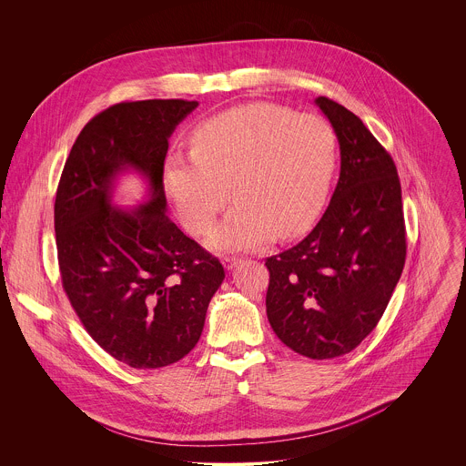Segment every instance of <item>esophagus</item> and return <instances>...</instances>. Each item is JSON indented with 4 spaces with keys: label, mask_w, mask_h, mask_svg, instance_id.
Returning a JSON list of instances; mask_svg holds the SVG:
<instances>
[{
    "label": "esophagus",
    "mask_w": 466,
    "mask_h": 466,
    "mask_svg": "<svg viewBox=\"0 0 466 466\" xmlns=\"http://www.w3.org/2000/svg\"><path fill=\"white\" fill-rule=\"evenodd\" d=\"M239 261H241L239 258H225V259H223V267H225L227 270H232Z\"/></svg>",
    "instance_id": "34e87169"
}]
</instances>
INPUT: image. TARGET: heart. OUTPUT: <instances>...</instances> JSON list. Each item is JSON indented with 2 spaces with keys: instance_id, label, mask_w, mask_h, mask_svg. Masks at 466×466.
<instances>
[{
  "instance_id": "obj_1",
  "label": "heart",
  "mask_w": 466,
  "mask_h": 466,
  "mask_svg": "<svg viewBox=\"0 0 466 466\" xmlns=\"http://www.w3.org/2000/svg\"><path fill=\"white\" fill-rule=\"evenodd\" d=\"M192 152H172L163 187L183 225L207 236L232 198L238 205L214 232L216 250H247L301 236L323 208L336 167L332 127L276 103L225 110L190 136Z\"/></svg>"
}]
</instances>
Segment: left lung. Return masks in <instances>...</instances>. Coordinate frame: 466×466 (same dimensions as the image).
Masks as SVG:
<instances>
[{
    "label": "left lung",
    "instance_id": "1",
    "mask_svg": "<svg viewBox=\"0 0 466 466\" xmlns=\"http://www.w3.org/2000/svg\"><path fill=\"white\" fill-rule=\"evenodd\" d=\"M341 156L332 199L314 230L267 259V316L310 360L354 350L380 323L407 258L401 183L390 154L343 105L319 96Z\"/></svg>",
    "mask_w": 466,
    "mask_h": 466
}]
</instances>
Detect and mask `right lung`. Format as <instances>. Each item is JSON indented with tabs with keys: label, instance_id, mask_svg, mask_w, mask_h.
Here are the masks:
<instances>
[{
	"label": "right lung",
	"instance_id": "1",
	"mask_svg": "<svg viewBox=\"0 0 466 466\" xmlns=\"http://www.w3.org/2000/svg\"><path fill=\"white\" fill-rule=\"evenodd\" d=\"M196 106L145 99L99 112L72 145L56 192L63 289L92 339L132 369L185 358L225 279L221 263L165 214L168 137ZM127 171L147 181V199L119 209L111 198Z\"/></svg>",
	"mask_w": 466,
	"mask_h": 466
}]
</instances>
